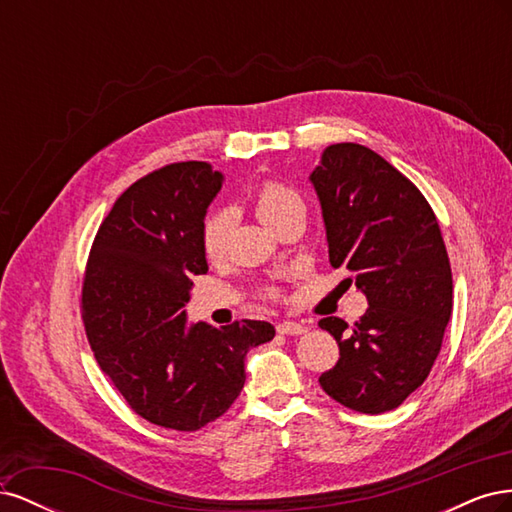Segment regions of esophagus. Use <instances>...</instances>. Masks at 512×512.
Wrapping results in <instances>:
<instances>
[{
	"mask_svg": "<svg viewBox=\"0 0 512 512\" xmlns=\"http://www.w3.org/2000/svg\"><path fill=\"white\" fill-rule=\"evenodd\" d=\"M277 333H282V335H303V333H307V327H305V324H301V322L284 320V322L277 324Z\"/></svg>",
	"mask_w": 512,
	"mask_h": 512,
	"instance_id": "34e87169",
	"label": "esophagus"
}]
</instances>
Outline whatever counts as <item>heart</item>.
I'll return each mask as SVG.
<instances>
[{"instance_id": "b5f03b06", "label": "heart", "mask_w": 512, "mask_h": 512, "mask_svg": "<svg viewBox=\"0 0 512 512\" xmlns=\"http://www.w3.org/2000/svg\"><path fill=\"white\" fill-rule=\"evenodd\" d=\"M254 207L258 218L273 230L292 215L305 213L303 196L282 181L267 179L254 192ZM230 235V215L224 209L211 211L200 230V245L209 260H220L226 252ZM273 292V290H271Z\"/></svg>"}]
</instances>
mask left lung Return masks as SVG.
I'll return each mask as SVG.
<instances>
[{"label": "left lung", "instance_id": "obj_1", "mask_svg": "<svg viewBox=\"0 0 512 512\" xmlns=\"http://www.w3.org/2000/svg\"><path fill=\"white\" fill-rule=\"evenodd\" d=\"M327 228L329 262L352 273L367 312L348 327L322 318L339 361L320 386L339 404L380 414L404 404L438 359L453 312L446 245L425 196L376 151L337 143L309 175Z\"/></svg>", "mask_w": 512, "mask_h": 512}]
</instances>
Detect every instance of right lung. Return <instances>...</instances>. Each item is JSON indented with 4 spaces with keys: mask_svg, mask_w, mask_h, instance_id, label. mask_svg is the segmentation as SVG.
Instances as JSON below:
<instances>
[{
    "mask_svg": "<svg viewBox=\"0 0 512 512\" xmlns=\"http://www.w3.org/2000/svg\"><path fill=\"white\" fill-rule=\"evenodd\" d=\"M224 175L177 162L123 192L98 228L83 280V322L104 374L145 421L196 431L245 384V354L271 342L265 320L188 324L192 277L207 273L200 230Z\"/></svg>",
    "mask_w": 512,
    "mask_h": 512,
    "instance_id": "right-lung-1",
    "label": "right lung"
}]
</instances>
